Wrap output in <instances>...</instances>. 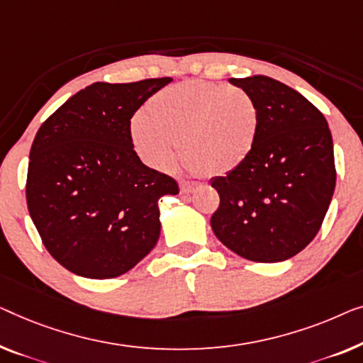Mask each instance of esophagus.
Masks as SVG:
<instances>
[{"instance_id":"obj_1","label":"esophagus","mask_w":363,"mask_h":363,"mask_svg":"<svg viewBox=\"0 0 363 363\" xmlns=\"http://www.w3.org/2000/svg\"><path fill=\"white\" fill-rule=\"evenodd\" d=\"M199 183L196 182H182L180 183V190L182 193H193L194 190H198Z\"/></svg>"}]
</instances>
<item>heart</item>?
I'll return each instance as SVG.
<instances>
[{"instance_id": "obj_1", "label": "heart", "mask_w": 363, "mask_h": 363, "mask_svg": "<svg viewBox=\"0 0 363 363\" xmlns=\"http://www.w3.org/2000/svg\"><path fill=\"white\" fill-rule=\"evenodd\" d=\"M254 94L225 83L190 80L164 88L130 121V143L145 165L165 170L178 150L194 173H228L254 152L260 134Z\"/></svg>"}]
</instances>
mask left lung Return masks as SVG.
Returning <instances> with one entry per match:
<instances>
[{
    "instance_id": "8db88e82",
    "label": "left lung",
    "mask_w": 363,
    "mask_h": 363,
    "mask_svg": "<svg viewBox=\"0 0 363 363\" xmlns=\"http://www.w3.org/2000/svg\"><path fill=\"white\" fill-rule=\"evenodd\" d=\"M254 94L260 134L239 169L214 177L219 208L211 228L247 260L290 259L316 238L335 188L333 135L301 93L265 75L230 78Z\"/></svg>"
}]
</instances>
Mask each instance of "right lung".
<instances>
[{"label": "right lung", "instance_id": "right-lung-1", "mask_svg": "<svg viewBox=\"0 0 363 363\" xmlns=\"http://www.w3.org/2000/svg\"><path fill=\"white\" fill-rule=\"evenodd\" d=\"M170 82L93 83L35 134L28 209L49 254L75 275H123L159 240V199L177 194L178 183L140 162L129 129L145 99Z\"/></svg>", "mask_w": 363, "mask_h": 363}]
</instances>
